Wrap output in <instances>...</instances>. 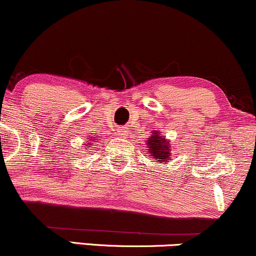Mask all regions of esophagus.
<instances>
[{
  "label": "esophagus",
  "instance_id": "obj_1",
  "mask_svg": "<svg viewBox=\"0 0 256 256\" xmlns=\"http://www.w3.org/2000/svg\"><path fill=\"white\" fill-rule=\"evenodd\" d=\"M120 133H121V135H123V136H127V135H128V130H127V128L120 129Z\"/></svg>",
  "mask_w": 256,
  "mask_h": 256
}]
</instances>
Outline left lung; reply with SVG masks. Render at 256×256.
Segmentation results:
<instances>
[{"label": "left lung", "mask_w": 256, "mask_h": 256, "mask_svg": "<svg viewBox=\"0 0 256 256\" xmlns=\"http://www.w3.org/2000/svg\"><path fill=\"white\" fill-rule=\"evenodd\" d=\"M147 144V152L153 158L152 160H158L162 164H168L171 158L170 142L159 132H153Z\"/></svg>", "instance_id": "8db88e82"}]
</instances>
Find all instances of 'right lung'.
I'll use <instances>...</instances> for the list:
<instances>
[{"label":"right lung","mask_w":256,"mask_h":256,"mask_svg":"<svg viewBox=\"0 0 256 256\" xmlns=\"http://www.w3.org/2000/svg\"><path fill=\"white\" fill-rule=\"evenodd\" d=\"M86 146H87V145H86Z\"/></svg>","instance_id":"add662e5"}]
</instances>
